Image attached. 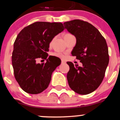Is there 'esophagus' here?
<instances>
[{
	"instance_id": "esophagus-1",
	"label": "esophagus",
	"mask_w": 120,
	"mask_h": 120,
	"mask_svg": "<svg viewBox=\"0 0 120 120\" xmlns=\"http://www.w3.org/2000/svg\"><path fill=\"white\" fill-rule=\"evenodd\" d=\"M61 62H62V64H65V63H66V62H65V60H61Z\"/></svg>"
}]
</instances>
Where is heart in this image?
Returning a JSON list of instances; mask_svg holds the SVG:
<instances>
[{
	"instance_id": "b5f03b06",
	"label": "heart",
	"mask_w": 120,
	"mask_h": 120,
	"mask_svg": "<svg viewBox=\"0 0 120 120\" xmlns=\"http://www.w3.org/2000/svg\"><path fill=\"white\" fill-rule=\"evenodd\" d=\"M71 35V34H66L64 35V37L66 36V35ZM52 55H54V56H57V57H58V58H64V55H63V54H61V53H60V52H54V53H53Z\"/></svg>"
}]
</instances>
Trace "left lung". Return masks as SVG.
Instances as JSON below:
<instances>
[{"instance_id": "1", "label": "left lung", "mask_w": 120, "mask_h": 120, "mask_svg": "<svg viewBox=\"0 0 120 120\" xmlns=\"http://www.w3.org/2000/svg\"><path fill=\"white\" fill-rule=\"evenodd\" d=\"M64 25L76 39L72 55L83 65L78 66L67 62L69 66L68 84L78 94H89L98 88L105 75L109 62L106 41L99 31L87 21L73 20L65 22Z\"/></svg>"}]
</instances>
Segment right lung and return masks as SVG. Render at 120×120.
<instances>
[{
    "mask_svg": "<svg viewBox=\"0 0 120 120\" xmlns=\"http://www.w3.org/2000/svg\"><path fill=\"white\" fill-rule=\"evenodd\" d=\"M64 29L61 22L38 21L18 34L14 43L12 65L16 80L24 92L38 94L48 87L52 73L61 62L57 57L47 58L49 43ZM38 58L47 62L37 64Z\"/></svg>",
    "mask_w": 120,
    "mask_h": 120,
    "instance_id": "obj_1",
    "label": "right lung"
}]
</instances>
